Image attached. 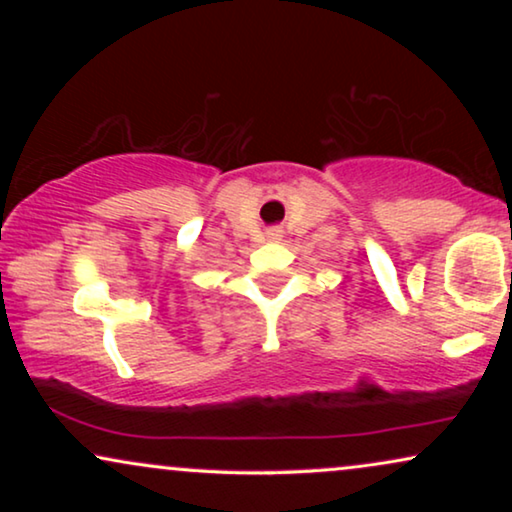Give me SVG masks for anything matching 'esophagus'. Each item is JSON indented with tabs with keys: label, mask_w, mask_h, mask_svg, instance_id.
<instances>
[{
	"label": "esophagus",
	"mask_w": 512,
	"mask_h": 512,
	"mask_svg": "<svg viewBox=\"0 0 512 512\" xmlns=\"http://www.w3.org/2000/svg\"><path fill=\"white\" fill-rule=\"evenodd\" d=\"M265 235H268V240H272V242H277V240H282V228H270L268 230V233H265Z\"/></svg>",
	"instance_id": "1"
}]
</instances>
